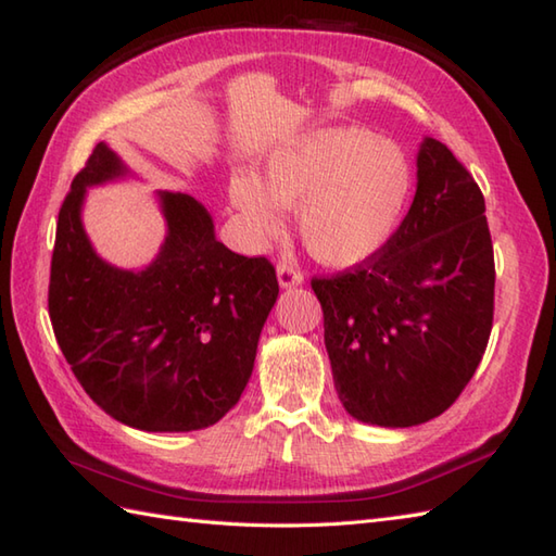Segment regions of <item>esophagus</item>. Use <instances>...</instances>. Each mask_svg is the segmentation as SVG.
Wrapping results in <instances>:
<instances>
[{
    "label": "esophagus",
    "instance_id": "34e87169",
    "mask_svg": "<svg viewBox=\"0 0 556 556\" xmlns=\"http://www.w3.org/2000/svg\"><path fill=\"white\" fill-rule=\"evenodd\" d=\"M277 279H279V287H281V289L299 287V285H303V271H301L296 265L279 263V265H277Z\"/></svg>",
    "mask_w": 556,
    "mask_h": 556
}]
</instances>
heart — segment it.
<instances>
[{
	"label": "heart",
	"instance_id": "heart-1",
	"mask_svg": "<svg viewBox=\"0 0 556 556\" xmlns=\"http://www.w3.org/2000/svg\"><path fill=\"white\" fill-rule=\"evenodd\" d=\"M410 181V164L392 140L329 126L271 150L260 179L236 174L229 193L260 239L285 231L281 207H299L308 253L329 267H353L394 233Z\"/></svg>",
	"mask_w": 556,
	"mask_h": 556
}]
</instances>
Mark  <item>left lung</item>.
Returning a JSON list of instances; mask_svg holds the SVG:
<instances>
[{
  "instance_id": "8db88e82",
  "label": "left lung",
  "mask_w": 556,
  "mask_h": 556,
  "mask_svg": "<svg viewBox=\"0 0 556 556\" xmlns=\"http://www.w3.org/2000/svg\"><path fill=\"white\" fill-rule=\"evenodd\" d=\"M311 285L351 416L380 428L437 418L470 382L492 332L494 253L473 176L425 138L399 229L365 263Z\"/></svg>"
}]
</instances>
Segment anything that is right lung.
Wrapping results in <instances>:
<instances>
[{
  "mask_svg": "<svg viewBox=\"0 0 556 556\" xmlns=\"http://www.w3.org/2000/svg\"><path fill=\"white\" fill-rule=\"evenodd\" d=\"M122 157L98 143L59 210L50 320L64 358L96 404L128 428L191 432L239 404L279 285L267 257L217 241L210 212L157 191L167 236L143 269L102 260L80 222L90 186L122 179Z\"/></svg>",
  "mask_w": 556,
  "mask_h": 556,
  "instance_id": "1",
  "label": "right lung"
}]
</instances>
